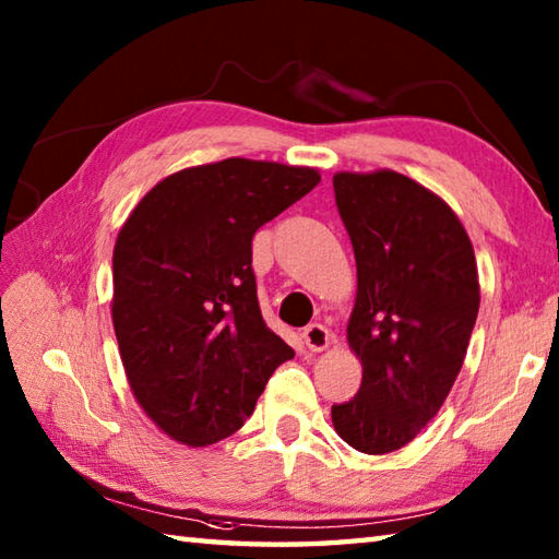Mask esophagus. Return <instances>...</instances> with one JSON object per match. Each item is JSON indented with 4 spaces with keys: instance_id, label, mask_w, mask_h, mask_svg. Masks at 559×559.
<instances>
[{
    "instance_id": "34e87169",
    "label": "esophagus",
    "mask_w": 559,
    "mask_h": 559,
    "mask_svg": "<svg viewBox=\"0 0 559 559\" xmlns=\"http://www.w3.org/2000/svg\"><path fill=\"white\" fill-rule=\"evenodd\" d=\"M329 341H331V336H329L326 326H322V324H310V326L302 329V343L312 353L324 350L329 346Z\"/></svg>"
}]
</instances>
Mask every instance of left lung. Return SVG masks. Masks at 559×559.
<instances>
[{
  "label": "left lung",
  "instance_id": "1",
  "mask_svg": "<svg viewBox=\"0 0 559 559\" xmlns=\"http://www.w3.org/2000/svg\"><path fill=\"white\" fill-rule=\"evenodd\" d=\"M358 295L348 343L362 384L331 406L343 442L389 454L430 423L461 372L480 286L473 245L456 213L394 170L336 173Z\"/></svg>",
  "mask_w": 559,
  "mask_h": 559
}]
</instances>
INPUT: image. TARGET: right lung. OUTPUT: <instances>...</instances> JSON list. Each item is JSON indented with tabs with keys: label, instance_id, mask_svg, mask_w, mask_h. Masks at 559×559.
Masks as SVG:
<instances>
[{
	"label": "right lung",
	"instance_id": "add662e5",
	"mask_svg": "<svg viewBox=\"0 0 559 559\" xmlns=\"http://www.w3.org/2000/svg\"><path fill=\"white\" fill-rule=\"evenodd\" d=\"M314 168L225 158L165 177L122 225L112 324L139 406L206 447L240 430L293 348L257 300L252 237L319 185Z\"/></svg>",
	"mask_w": 559,
	"mask_h": 559
}]
</instances>
